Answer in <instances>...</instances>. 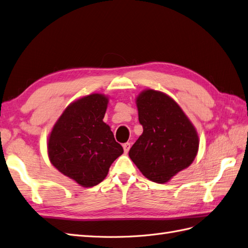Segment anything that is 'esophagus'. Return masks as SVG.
Returning <instances> with one entry per match:
<instances>
[{
    "mask_svg": "<svg viewBox=\"0 0 248 248\" xmlns=\"http://www.w3.org/2000/svg\"><path fill=\"white\" fill-rule=\"evenodd\" d=\"M123 147H124V153L126 154L129 151H130V147H131V143L130 142H125L123 144Z\"/></svg>",
    "mask_w": 248,
    "mask_h": 248,
    "instance_id": "34e87169",
    "label": "esophagus"
}]
</instances>
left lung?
Here are the masks:
<instances>
[{
  "mask_svg": "<svg viewBox=\"0 0 248 248\" xmlns=\"http://www.w3.org/2000/svg\"><path fill=\"white\" fill-rule=\"evenodd\" d=\"M143 133L129 152L146 179L165 184L189 167L199 152L197 131L172 97L145 89L136 97Z\"/></svg>",
  "mask_w": 248,
  "mask_h": 248,
  "instance_id": "1",
  "label": "left lung"
}]
</instances>
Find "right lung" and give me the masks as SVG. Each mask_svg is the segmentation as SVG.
Masks as SVG:
<instances>
[{
  "label": "right lung",
  "instance_id": "right-lung-1",
  "mask_svg": "<svg viewBox=\"0 0 248 248\" xmlns=\"http://www.w3.org/2000/svg\"><path fill=\"white\" fill-rule=\"evenodd\" d=\"M109 97L91 93L70 103L47 139L52 165L82 187H93L105 180L111 164L124 148L110 126L103 122Z\"/></svg>",
  "mask_w": 248,
  "mask_h": 248
}]
</instances>
